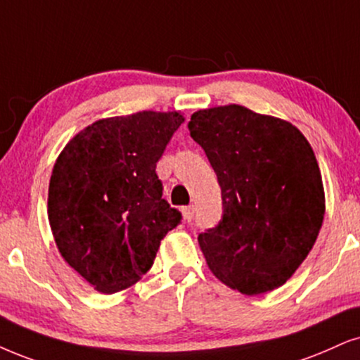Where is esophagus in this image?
<instances>
[{"label": "esophagus", "mask_w": 360, "mask_h": 360, "mask_svg": "<svg viewBox=\"0 0 360 360\" xmlns=\"http://www.w3.org/2000/svg\"><path fill=\"white\" fill-rule=\"evenodd\" d=\"M183 217L186 221H193V217H194V206H186V207H183Z\"/></svg>", "instance_id": "1"}]
</instances>
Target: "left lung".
I'll return each instance as SVG.
<instances>
[{
  "label": "left lung",
  "instance_id": "left-lung-1",
  "mask_svg": "<svg viewBox=\"0 0 360 360\" xmlns=\"http://www.w3.org/2000/svg\"><path fill=\"white\" fill-rule=\"evenodd\" d=\"M189 133L221 186L224 214L199 234L214 276L256 295L285 284L311 252L326 212L316 154L297 127L240 104L199 109Z\"/></svg>",
  "mask_w": 360,
  "mask_h": 360
}]
</instances>
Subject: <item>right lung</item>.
<instances>
[{
    "instance_id": "add662e5",
    "label": "right lung",
    "mask_w": 360,
    "mask_h": 360,
    "mask_svg": "<svg viewBox=\"0 0 360 360\" xmlns=\"http://www.w3.org/2000/svg\"><path fill=\"white\" fill-rule=\"evenodd\" d=\"M179 111L104 117L66 144L54 162L48 219L63 259L103 294H115L151 269L161 239L181 212L162 199L156 162Z\"/></svg>"
}]
</instances>
